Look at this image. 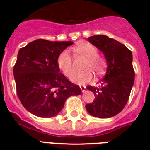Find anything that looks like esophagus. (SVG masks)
I'll use <instances>...</instances> for the list:
<instances>
[{
  "mask_svg": "<svg viewBox=\"0 0 150 150\" xmlns=\"http://www.w3.org/2000/svg\"><path fill=\"white\" fill-rule=\"evenodd\" d=\"M80 88H81V90H82V93H84L85 90H86V86H80Z\"/></svg>",
  "mask_w": 150,
  "mask_h": 150,
  "instance_id": "1",
  "label": "esophagus"
}]
</instances>
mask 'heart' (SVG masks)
I'll return each instance as SVG.
<instances>
[{
  "instance_id": "heart-1",
  "label": "heart",
  "mask_w": 150,
  "mask_h": 150,
  "mask_svg": "<svg viewBox=\"0 0 150 150\" xmlns=\"http://www.w3.org/2000/svg\"><path fill=\"white\" fill-rule=\"evenodd\" d=\"M74 54L77 56L85 57L82 62V68L84 70L75 72L71 78L74 83L78 85H85L93 79V71L96 75L104 72L106 68V61L104 57L100 55L97 48L90 43H82L72 48ZM57 64L62 71L64 75L67 77L71 76L75 71V66L69 52L67 50L61 52L57 58Z\"/></svg>"
}]
</instances>
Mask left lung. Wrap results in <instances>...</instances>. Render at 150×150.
<instances>
[{"instance_id":"left-lung-1","label":"left lung","mask_w":150,"mask_h":150,"mask_svg":"<svg viewBox=\"0 0 150 150\" xmlns=\"http://www.w3.org/2000/svg\"><path fill=\"white\" fill-rule=\"evenodd\" d=\"M88 41L104 54L107 69L100 86L86 87L95 100L86 108L95 117H111L123 110L129 99L135 80L132 54L124 44L104 35L90 36Z\"/></svg>"}]
</instances>
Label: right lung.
<instances>
[{
  "label": "right lung",
  "instance_id": "obj_1",
  "mask_svg": "<svg viewBox=\"0 0 150 150\" xmlns=\"http://www.w3.org/2000/svg\"><path fill=\"white\" fill-rule=\"evenodd\" d=\"M71 41H52L39 39L18 51L13 73L17 95L23 107L40 117L56 116L65 100L78 96L82 90L71 82L57 64L61 52Z\"/></svg>",
  "mask_w": 150,
  "mask_h": 150
}]
</instances>
